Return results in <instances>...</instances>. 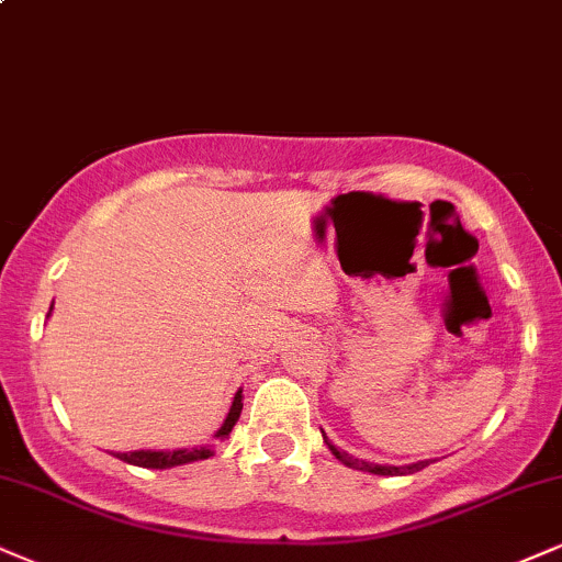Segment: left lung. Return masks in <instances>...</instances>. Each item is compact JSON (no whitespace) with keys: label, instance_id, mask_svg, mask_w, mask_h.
<instances>
[{"label":"left lung","instance_id":"obj_1","mask_svg":"<svg viewBox=\"0 0 562 562\" xmlns=\"http://www.w3.org/2000/svg\"><path fill=\"white\" fill-rule=\"evenodd\" d=\"M324 437V431H322ZM324 442L329 445V450H333V456L337 458L340 463L350 465V469H358V471H369V474H380V476H405V474H416V471L427 469L431 461H418V463H411V465H380V463H367V461H358V458L348 456V452H340L335 448L333 442H329L327 437H324Z\"/></svg>","mask_w":562,"mask_h":562}]
</instances>
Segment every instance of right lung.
Instances as JSON below:
<instances>
[{
	"label": "right lung",
	"mask_w": 562,
	"mask_h": 562,
	"mask_svg": "<svg viewBox=\"0 0 562 562\" xmlns=\"http://www.w3.org/2000/svg\"><path fill=\"white\" fill-rule=\"evenodd\" d=\"M240 411H243V390L235 392L225 424H222L214 435L216 439L229 437L235 422L240 418ZM209 456H214V445H204V448H182V450H133V452H117L114 458H120V461L131 465H140V469H172V465L204 461Z\"/></svg>",
	"instance_id": "obj_1"
}]
</instances>
